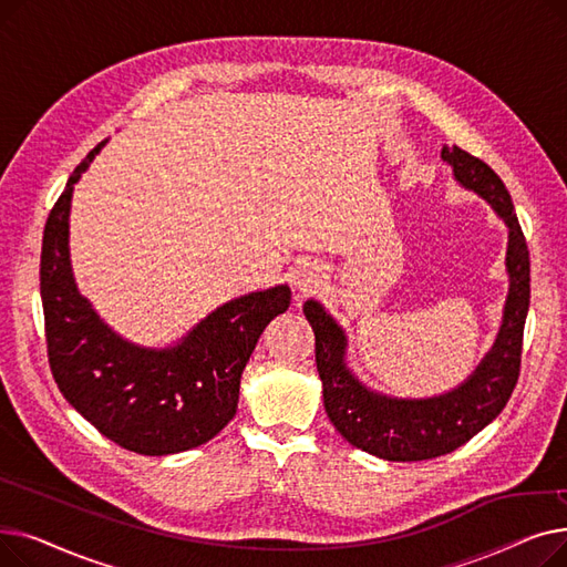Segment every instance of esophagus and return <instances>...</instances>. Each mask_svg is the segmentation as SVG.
<instances>
[{"label": "esophagus", "instance_id": "obj_1", "mask_svg": "<svg viewBox=\"0 0 567 567\" xmlns=\"http://www.w3.org/2000/svg\"><path fill=\"white\" fill-rule=\"evenodd\" d=\"M323 266L319 264H303L293 271L291 276V282H293V291L299 296H308V293H315L321 285H323Z\"/></svg>", "mask_w": 567, "mask_h": 567}]
</instances>
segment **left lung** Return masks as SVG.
<instances>
[{"mask_svg": "<svg viewBox=\"0 0 567 567\" xmlns=\"http://www.w3.org/2000/svg\"><path fill=\"white\" fill-rule=\"evenodd\" d=\"M441 158L453 167L457 184L492 204L508 227V299L494 347L473 374L457 389L423 400L370 391L347 368V336L340 323L315 299L303 306L315 331V359L326 413L351 445L389 462H421L457 451L496 419L519 379L524 321L530 301V261L511 193L487 163L460 146H443Z\"/></svg>", "mask_w": 567, "mask_h": 567, "instance_id": "8db88e82", "label": "left lung"}]
</instances>
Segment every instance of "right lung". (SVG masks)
<instances>
[{
	"label": "right lung",
	"mask_w": 567,
	"mask_h": 567,
	"mask_svg": "<svg viewBox=\"0 0 567 567\" xmlns=\"http://www.w3.org/2000/svg\"><path fill=\"white\" fill-rule=\"evenodd\" d=\"M103 144L75 167L43 231L50 370L69 404L116 445L137 455L184 453L234 419L244 368L268 321L289 308L291 291L278 285L227 301L174 347H140L116 336L78 291L69 257L73 186Z\"/></svg>",
	"instance_id": "1"
}]
</instances>
